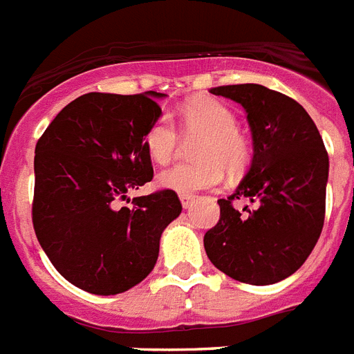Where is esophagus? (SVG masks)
Returning a JSON list of instances; mask_svg holds the SVG:
<instances>
[{
  "instance_id": "esophagus-1",
  "label": "esophagus",
  "mask_w": 354,
  "mask_h": 354,
  "mask_svg": "<svg viewBox=\"0 0 354 354\" xmlns=\"http://www.w3.org/2000/svg\"><path fill=\"white\" fill-rule=\"evenodd\" d=\"M179 198H180V204H183V208H189V204L194 203V195H186V194H183V195H179Z\"/></svg>"
}]
</instances>
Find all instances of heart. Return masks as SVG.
<instances>
[{"label":"heart","mask_w":354,"mask_h":354,"mask_svg":"<svg viewBox=\"0 0 354 354\" xmlns=\"http://www.w3.org/2000/svg\"><path fill=\"white\" fill-rule=\"evenodd\" d=\"M186 131L204 133L197 146V162H179L159 174V184L179 194L215 188L223 183L224 168L232 175L246 170L251 159V145L236 130L235 113L217 99H195L180 110ZM146 153L157 165H166L177 148V131L170 118L160 115L145 133Z\"/></svg>","instance_id":"heart-1"}]
</instances>
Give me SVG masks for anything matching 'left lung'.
<instances>
[{"label": "left lung", "mask_w": 354, "mask_h": 354, "mask_svg": "<svg viewBox=\"0 0 354 354\" xmlns=\"http://www.w3.org/2000/svg\"><path fill=\"white\" fill-rule=\"evenodd\" d=\"M209 92L241 104L253 141L250 170L204 235L212 264L253 286L288 279L322 233L329 157L313 119L295 99L262 84H226ZM233 200L253 209L236 210Z\"/></svg>", "instance_id": "obj_1"}]
</instances>
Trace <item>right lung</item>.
Here are the masks:
<instances>
[{
	"label": "right lung",
	"instance_id": "1",
	"mask_svg": "<svg viewBox=\"0 0 354 354\" xmlns=\"http://www.w3.org/2000/svg\"><path fill=\"white\" fill-rule=\"evenodd\" d=\"M84 93L66 104L36 145L32 223L54 268L93 295L124 293L150 275L165 227L180 215L174 189L121 206L153 179L145 133L157 99Z\"/></svg>",
	"mask_w": 354,
	"mask_h": 354
}]
</instances>
